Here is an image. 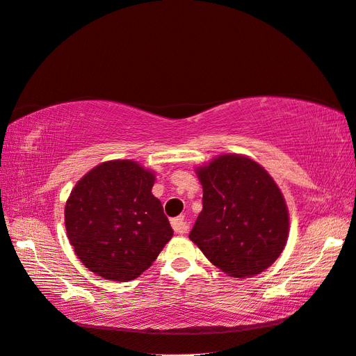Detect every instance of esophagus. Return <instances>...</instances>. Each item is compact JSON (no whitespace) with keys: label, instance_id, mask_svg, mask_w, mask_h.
Masks as SVG:
<instances>
[{"label":"esophagus","instance_id":"obj_1","mask_svg":"<svg viewBox=\"0 0 356 356\" xmlns=\"http://www.w3.org/2000/svg\"><path fill=\"white\" fill-rule=\"evenodd\" d=\"M171 227H172V230L179 234H184L189 230V225L184 216H177V218H175V220H171Z\"/></svg>","mask_w":356,"mask_h":356}]
</instances>
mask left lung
<instances>
[{
  "label": "left lung",
  "mask_w": 356,
  "mask_h": 356,
  "mask_svg": "<svg viewBox=\"0 0 356 356\" xmlns=\"http://www.w3.org/2000/svg\"><path fill=\"white\" fill-rule=\"evenodd\" d=\"M195 172L203 211L189 239L229 277L250 278L268 269L289 238L287 204L275 180L238 153L220 154Z\"/></svg>",
  "instance_id": "obj_1"
}]
</instances>
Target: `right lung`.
<instances>
[{"label":"right lung","instance_id":"1","mask_svg":"<svg viewBox=\"0 0 356 356\" xmlns=\"http://www.w3.org/2000/svg\"><path fill=\"white\" fill-rule=\"evenodd\" d=\"M154 172L132 159L99 163L66 202L67 238L83 265L111 281H131L152 266L172 238L152 194Z\"/></svg>","mask_w":356,"mask_h":356}]
</instances>
